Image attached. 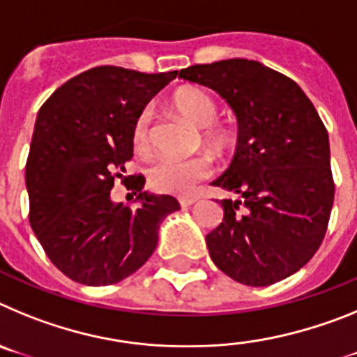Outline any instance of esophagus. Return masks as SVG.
<instances>
[{
  "label": "esophagus",
  "instance_id": "esophagus-1",
  "mask_svg": "<svg viewBox=\"0 0 357 357\" xmlns=\"http://www.w3.org/2000/svg\"><path fill=\"white\" fill-rule=\"evenodd\" d=\"M198 202V198H195V197H181L178 198V204H181V207H191L193 206V204H197Z\"/></svg>",
  "mask_w": 357,
  "mask_h": 357
}]
</instances>
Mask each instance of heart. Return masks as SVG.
Segmentation results:
<instances>
[{
  "label": "heart",
  "mask_w": 357,
  "mask_h": 357,
  "mask_svg": "<svg viewBox=\"0 0 357 357\" xmlns=\"http://www.w3.org/2000/svg\"><path fill=\"white\" fill-rule=\"evenodd\" d=\"M173 109L193 127L204 128L202 139L209 146L222 150L229 141L223 128L214 127L216 121V105L209 94L200 89L185 87L176 91L172 98ZM135 150L146 151L150 146V112L143 110L135 119L132 130ZM213 172L209 157L197 155L191 159H160L148 172V181L155 191L172 195L191 193L202 181H206Z\"/></svg>",
  "instance_id": "1"
}]
</instances>
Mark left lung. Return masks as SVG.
<instances>
[{
  "label": "left lung",
  "mask_w": 357,
  "mask_h": 357,
  "mask_svg": "<svg viewBox=\"0 0 357 357\" xmlns=\"http://www.w3.org/2000/svg\"><path fill=\"white\" fill-rule=\"evenodd\" d=\"M178 78L216 91L234 110V159L213 182L222 223L206 236L211 259L230 279L270 286L298 272L326 236L334 202L329 135L304 91L247 59L181 69Z\"/></svg>",
  "instance_id": "8db88e82"
}]
</instances>
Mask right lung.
I'll list each match as a JSON object with an SVG mask.
<instances>
[{
	"instance_id": "add662e5",
	"label": "right lung",
	"mask_w": 357,
	"mask_h": 357,
	"mask_svg": "<svg viewBox=\"0 0 357 357\" xmlns=\"http://www.w3.org/2000/svg\"><path fill=\"white\" fill-rule=\"evenodd\" d=\"M178 71L100 66L61 85L40 107L26 160L30 225L64 275L109 286L139 270L157 247L160 222L181 209L169 195L123 176L134 155L135 119ZM138 195L137 210L109 198L114 178Z\"/></svg>"
}]
</instances>
